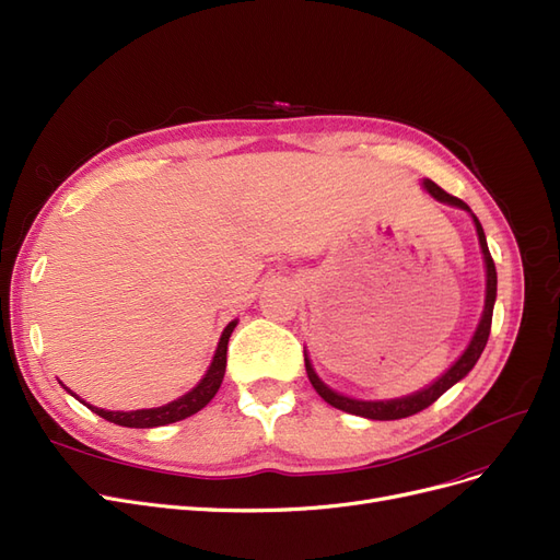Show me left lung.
I'll return each mask as SVG.
<instances>
[{"mask_svg": "<svg viewBox=\"0 0 560 560\" xmlns=\"http://www.w3.org/2000/svg\"><path fill=\"white\" fill-rule=\"evenodd\" d=\"M423 187L432 194V197L436 201H444V203H451V206H457L462 210H469V206L453 197V194L444 191L440 185L432 183V180H423ZM474 224H476V233H478V242H480V249H482V256H485V267H488V295H485V311H482V318H480V325L471 338L469 348L465 350V354H462L453 366L436 380L434 384H430L428 388H423V392L415 394V396H407V398H396V400H354V398H346L340 394H334L329 386H325L318 375H315V371L311 369V361L304 357V363H306V375L313 384L315 392H318V396L329 402L331 407L336 409H343L348 411V415H357V417H363V419H373V421H396V419H407L411 415H419V411H423L425 407H430L436 398H440L442 394H446L448 388L459 382L462 377H465L474 366L478 357L482 354L485 346H488V338H490V329H492V311H494V300H497V267H494V260H492V254L488 249V240H485V233H482V226L480 222L474 217Z\"/></svg>", "mask_w": 560, "mask_h": 560, "instance_id": "left-lung-1", "label": "left lung"}]
</instances>
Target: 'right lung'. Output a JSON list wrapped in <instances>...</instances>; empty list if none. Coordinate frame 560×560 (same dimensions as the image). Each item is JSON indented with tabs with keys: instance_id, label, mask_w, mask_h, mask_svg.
<instances>
[{
	"instance_id": "add662e5",
	"label": "right lung",
	"mask_w": 560,
	"mask_h": 560,
	"mask_svg": "<svg viewBox=\"0 0 560 560\" xmlns=\"http://www.w3.org/2000/svg\"><path fill=\"white\" fill-rule=\"evenodd\" d=\"M235 329V323H229L222 338H220V346H217L214 359L210 363V369L206 373V377L191 388L189 394L180 396L178 400L162 405V407H153V409H135V411H109V409H101V407H91L84 405L95 411V415L103 417L109 423L116 425H126V428H158V425H166V423H176L183 421L191 415H197L199 409H203L217 394V388L222 386L224 373H226V350H229V338L231 331ZM70 392V388H68ZM75 396V394H72Z\"/></svg>"
}]
</instances>
